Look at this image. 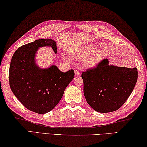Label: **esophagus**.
Instances as JSON below:
<instances>
[{"label":"esophagus","mask_w":147,"mask_h":147,"mask_svg":"<svg viewBox=\"0 0 147 147\" xmlns=\"http://www.w3.org/2000/svg\"><path fill=\"white\" fill-rule=\"evenodd\" d=\"M74 72H75V76H76L78 77V76H80V73H79V71L77 70V69H75V70H74Z\"/></svg>","instance_id":"obj_1"}]
</instances>
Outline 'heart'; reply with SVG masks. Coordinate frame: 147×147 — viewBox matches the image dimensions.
<instances>
[{"label":"heart","instance_id":"1","mask_svg":"<svg viewBox=\"0 0 147 147\" xmlns=\"http://www.w3.org/2000/svg\"><path fill=\"white\" fill-rule=\"evenodd\" d=\"M74 59L77 60L84 59L83 65L85 68H93L96 66L102 58L100 50L95 48L92 45H86L71 54Z\"/></svg>","mask_w":147,"mask_h":147}]
</instances>
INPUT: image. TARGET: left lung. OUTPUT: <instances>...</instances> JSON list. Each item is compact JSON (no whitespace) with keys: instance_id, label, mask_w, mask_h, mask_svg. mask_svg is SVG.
Returning a JSON list of instances; mask_svg holds the SVG:
<instances>
[{"instance_id":"8db88e82","label":"left lung","mask_w":147,"mask_h":147,"mask_svg":"<svg viewBox=\"0 0 147 147\" xmlns=\"http://www.w3.org/2000/svg\"><path fill=\"white\" fill-rule=\"evenodd\" d=\"M81 77L88 104L96 112L107 113L119 109L129 97L138 80V69L109 64L105 59Z\"/></svg>"}]
</instances>
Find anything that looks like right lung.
<instances>
[{"label": "right lung", "mask_w": 147, "mask_h": 147, "mask_svg": "<svg viewBox=\"0 0 147 147\" xmlns=\"http://www.w3.org/2000/svg\"><path fill=\"white\" fill-rule=\"evenodd\" d=\"M51 47L57 53L54 40H35L17 49L10 63L9 81L15 96L24 106L38 114L50 112L61 101L67 86L74 78V71L62 72L56 65L42 68L35 61L38 50Z\"/></svg>", "instance_id": "obj_1"}]
</instances>
